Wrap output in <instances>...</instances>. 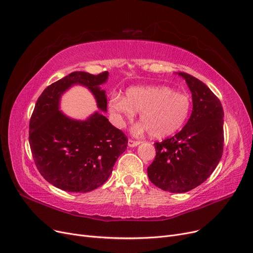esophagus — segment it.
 I'll list each match as a JSON object with an SVG mask.
<instances>
[{
	"label": "esophagus",
	"mask_w": 253,
	"mask_h": 253,
	"mask_svg": "<svg viewBox=\"0 0 253 253\" xmlns=\"http://www.w3.org/2000/svg\"><path fill=\"white\" fill-rule=\"evenodd\" d=\"M140 140H133V139H129L128 140V146L130 148H134V147H137L138 145H140Z\"/></svg>",
	"instance_id": "34e87169"
}]
</instances>
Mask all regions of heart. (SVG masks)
<instances>
[{
	"mask_svg": "<svg viewBox=\"0 0 253 253\" xmlns=\"http://www.w3.org/2000/svg\"><path fill=\"white\" fill-rule=\"evenodd\" d=\"M191 107L192 100L187 93L167 85L133 86L127 90L126 97L114 94L109 100L119 126L139 112L141 122L133 127V132L140 134L149 130L155 138L167 137L180 130L188 120Z\"/></svg>",
	"mask_w": 253,
	"mask_h": 253,
	"instance_id": "b5f03b06",
	"label": "heart"
}]
</instances>
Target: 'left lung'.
Wrapping results in <instances>:
<instances>
[{
    "label": "left lung",
    "instance_id": "obj_1",
    "mask_svg": "<svg viewBox=\"0 0 253 253\" xmlns=\"http://www.w3.org/2000/svg\"><path fill=\"white\" fill-rule=\"evenodd\" d=\"M192 94V113L183 129L155 142L156 157L148 168L158 188L183 193L204 183L214 171L223 152V108L220 100L200 80L179 72Z\"/></svg>",
    "mask_w": 253,
    "mask_h": 253
}]
</instances>
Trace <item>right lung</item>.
Returning <instances> with one entry per match:
<instances>
[{
    "label": "right lung",
    "mask_w": 253,
    "mask_h": 253,
    "mask_svg": "<svg viewBox=\"0 0 253 253\" xmlns=\"http://www.w3.org/2000/svg\"><path fill=\"white\" fill-rule=\"evenodd\" d=\"M107 79V71H75L48 85L36 102L29 131L32 155L42 177L59 189L84 193L98 188L127 148V136L101 113L107 111L100 87ZM74 84L87 87L101 109L84 121L58 111L61 95Z\"/></svg>",
    "instance_id": "add662e5"
}]
</instances>
